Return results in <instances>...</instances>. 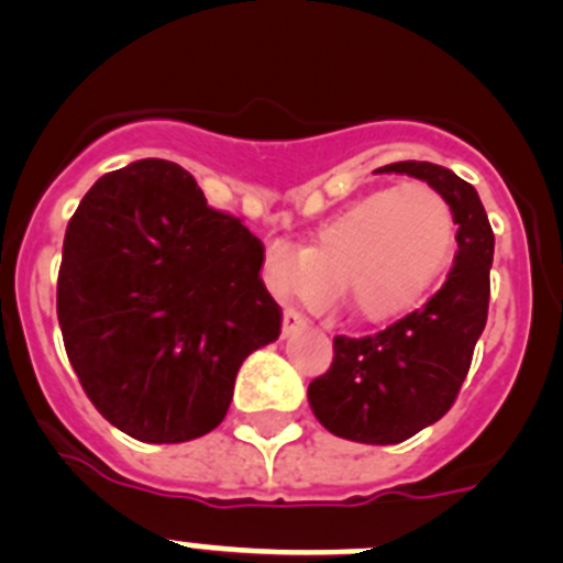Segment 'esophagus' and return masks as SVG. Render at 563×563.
<instances>
[{
  "instance_id": "1",
  "label": "esophagus",
  "mask_w": 563,
  "mask_h": 563,
  "mask_svg": "<svg viewBox=\"0 0 563 563\" xmlns=\"http://www.w3.org/2000/svg\"><path fill=\"white\" fill-rule=\"evenodd\" d=\"M303 325H306V317L300 314V311H295V309H284V322H282L284 336H289V333L300 331V328H303Z\"/></svg>"
}]
</instances>
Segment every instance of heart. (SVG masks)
Segmentation results:
<instances>
[{"label": "heart", "instance_id": "obj_1", "mask_svg": "<svg viewBox=\"0 0 563 563\" xmlns=\"http://www.w3.org/2000/svg\"><path fill=\"white\" fill-rule=\"evenodd\" d=\"M457 221L430 183L355 199L311 235L303 252L271 243L263 279L276 298L331 303L336 289L358 320L386 322L413 309L449 265Z\"/></svg>", "mask_w": 563, "mask_h": 563}]
</instances>
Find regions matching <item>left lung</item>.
<instances>
[{
	"label": "left lung",
	"mask_w": 563,
	"mask_h": 563,
	"mask_svg": "<svg viewBox=\"0 0 563 563\" xmlns=\"http://www.w3.org/2000/svg\"><path fill=\"white\" fill-rule=\"evenodd\" d=\"M377 172L419 177L449 199L457 254L421 309L375 336L333 339L331 369L309 383V405L333 435L391 446L443 419L463 388L487 322L495 238L476 188L446 166L399 161Z\"/></svg>",
	"instance_id": "obj_1"
}]
</instances>
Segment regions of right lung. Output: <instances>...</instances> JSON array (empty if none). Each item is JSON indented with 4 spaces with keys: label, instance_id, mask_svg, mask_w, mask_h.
Returning a JSON list of instances; mask_svg holds the SVG:
<instances>
[{
    "label": "right lung",
    "instance_id": "obj_1",
    "mask_svg": "<svg viewBox=\"0 0 563 563\" xmlns=\"http://www.w3.org/2000/svg\"><path fill=\"white\" fill-rule=\"evenodd\" d=\"M263 254L172 161L144 158L95 183L65 230L57 317L109 424L183 443L224 421L241 364L282 333Z\"/></svg>",
    "mask_w": 563,
    "mask_h": 563
}]
</instances>
